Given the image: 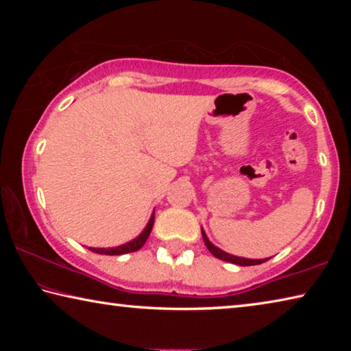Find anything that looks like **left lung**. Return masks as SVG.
I'll return each instance as SVG.
<instances>
[{"label": "left lung", "mask_w": 351, "mask_h": 351, "mask_svg": "<svg viewBox=\"0 0 351 351\" xmlns=\"http://www.w3.org/2000/svg\"><path fill=\"white\" fill-rule=\"evenodd\" d=\"M201 234H203V240H204V245L207 246V249H209L210 254L213 255V257H217L219 260L223 261H229V263H234V265H240V266H252V265H260V263H265V261H268L269 258H260V260H254V258H243V257H237V255H232V254H228L221 251V249L217 247L215 245H212V243L209 241V239H207V235L203 229H201Z\"/></svg>", "instance_id": "obj_1"}]
</instances>
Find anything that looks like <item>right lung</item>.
Listing matches in <instances>:
<instances>
[{
    "label": "right lung",
    "mask_w": 351,
    "mask_h": 351,
    "mask_svg": "<svg viewBox=\"0 0 351 351\" xmlns=\"http://www.w3.org/2000/svg\"><path fill=\"white\" fill-rule=\"evenodd\" d=\"M153 223H154V212L152 213V218H150V221L147 223L145 229L142 230L139 237H136L134 240L125 243V245L117 246V247H90V251L96 252V254H104V255H122V254L139 251V249L145 245L148 235H150V232H152Z\"/></svg>",
    "instance_id": "right-lung-1"
}]
</instances>
